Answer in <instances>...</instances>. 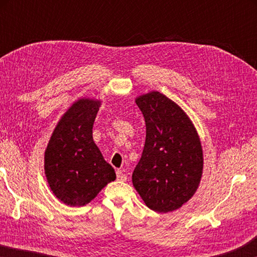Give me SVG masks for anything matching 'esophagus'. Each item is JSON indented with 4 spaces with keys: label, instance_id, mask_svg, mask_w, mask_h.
Listing matches in <instances>:
<instances>
[{
    "label": "esophagus",
    "instance_id": "esophagus-1",
    "mask_svg": "<svg viewBox=\"0 0 257 257\" xmlns=\"http://www.w3.org/2000/svg\"><path fill=\"white\" fill-rule=\"evenodd\" d=\"M127 175H124V173L121 171V170H118L116 171V179H118L119 181H125L127 180Z\"/></svg>",
    "mask_w": 257,
    "mask_h": 257
}]
</instances>
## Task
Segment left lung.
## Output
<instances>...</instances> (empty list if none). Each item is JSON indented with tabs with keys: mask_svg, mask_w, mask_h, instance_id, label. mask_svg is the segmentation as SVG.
<instances>
[{
	"mask_svg": "<svg viewBox=\"0 0 257 257\" xmlns=\"http://www.w3.org/2000/svg\"><path fill=\"white\" fill-rule=\"evenodd\" d=\"M144 115L146 139L133 172L134 187L147 207L167 213L193 197L203 173V151L188 115L177 103L150 92L136 98Z\"/></svg>",
	"mask_w": 257,
	"mask_h": 257,
	"instance_id": "obj_1",
	"label": "left lung"
}]
</instances>
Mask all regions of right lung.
Returning <instances> with one entry per match:
<instances>
[{
	"label": "right lung",
	"mask_w": 257,
	"mask_h": 257,
	"mask_svg": "<svg viewBox=\"0 0 257 257\" xmlns=\"http://www.w3.org/2000/svg\"><path fill=\"white\" fill-rule=\"evenodd\" d=\"M99 106L98 99H78L60 119L46 147L47 182L67 205H86L116 178L114 169L93 141V124Z\"/></svg>",
	"instance_id": "1"
}]
</instances>
